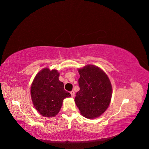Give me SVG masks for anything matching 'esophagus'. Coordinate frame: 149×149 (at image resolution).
<instances>
[{"mask_svg": "<svg viewBox=\"0 0 149 149\" xmlns=\"http://www.w3.org/2000/svg\"><path fill=\"white\" fill-rule=\"evenodd\" d=\"M70 94H71L72 97H74V95H75V93H74V91H72L70 92Z\"/></svg>", "mask_w": 149, "mask_h": 149, "instance_id": "34e87169", "label": "esophagus"}]
</instances>
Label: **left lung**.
Wrapping results in <instances>:
<instances>
[{"label": "left lung", "instance_id": "left-lung-1", "mask_svg": "<svg viewBox=\"0 0 149 149\" xmlns=\"http://www.w3.org/2000/svg\"><path fill=\"white\" fill-rule=\"evenodd\" d=\"M79 91L75 102L81 114L87 118H95L104 113L110 104L112 85L107 74L93 65L79 70Z\"/></svg>", "mask_w": 149, "mask_h": 149}]
</instances>
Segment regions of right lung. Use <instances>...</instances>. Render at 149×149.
I'll use <instances>...</instances> for the list:
<instances>
[{
	"instance_id": "1",
	"label": "right lung",
	"mask_w": 149,
	"mask_h": 149,
	"mask_svg": "<svg viewBox=\"0 0 149 149\" xmlns=\"http://www.w3.org/2000/svg\"><path fill=\"white\" fill-rule=\"evenodd\" d=\"M59 73L45 68L35 76L31 87L35 108L42 116H56L62 107L63 100L71 95L64 90V84L58 79Z\"/></svg>"
}]
</instances>
